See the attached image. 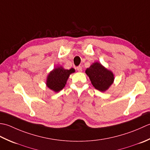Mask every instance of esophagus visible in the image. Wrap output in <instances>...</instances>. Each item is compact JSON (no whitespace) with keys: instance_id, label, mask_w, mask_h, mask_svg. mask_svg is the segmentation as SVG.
<instances>
[{"instance_id":"obj_1","label":"esophagus","mask_w":150,"mask_h":150,"mask_svg":"<svg viewBox=\"0 0 150 150\" xmlns=\"http://www.w3.org/2000/svg\"><path fill=\"white\" fill-rule=\"evenodd\" d=\"M77 70H78V72H81L82 71V67L81 66L77 67Z\"/></svg>"}]
</instances>
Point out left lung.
Masks as SVG:
<instances>
[{"mask_svg": "<svg viewBox=\"0 0 150 150\" xmlns=\"http://www.w3.org/2000/svg\"><path fill=\"white\" fill-rule=\"evenodd\" d=\"M86 74L93 86L100 91H106L113 83V74L99 63H94L87 69Z\"/></svg>", "mask_w": 150, "mask_h": 150, "instance_id": "1", "label": "left lung"}]
</instances>
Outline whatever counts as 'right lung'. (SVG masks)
Listing matches in <instances>:
<instances>
[{"mask_svg": "<svg viewBox=\"0 0 150 150\" xmlns=\"http://www.w3.org/2000/svg\"><path fill=\"white\" fill-rule=\"evenodd\" d=\"M74 72V69L72 68L66 70L61 67L54 69L48 76L47 87L55 92H59L65 86L67 79L69 78L70 74Z\"/></svg>", "mask_w": 150, "mask_h": 150, "instance_id": "add662e5", "label": "right lung"}]
</instances>
